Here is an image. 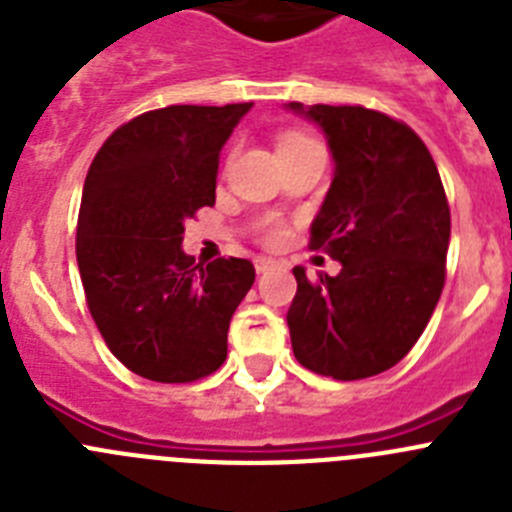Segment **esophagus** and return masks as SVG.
Masks as SVG:
<instances>
[{"instance_id":"obj_1","label":"esophagus","mask_w":512,"mask_h":512,"mask_svg":"<svg viewBox=\"0 0 512 512\" xmlns=\"http://www.w3.org/2000/svg\"><path fill=\"white\" fill-rule=\"evenodd\" d=\"M253 266H256V271H259V274H266V271L274 269V266H277V261H274V259H266V256H259V259L253 261Z\"/></svg>"}]
</instances>
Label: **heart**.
<instances>
[{"label": "heart", "mask_w": 512, "mask_h": 512, "mask_svg": "<svg viewBox=\"0 0 512 512\" xmlns=\"http://www.w3.org/2000/svg\"><path fill=\"white\" fill-rule=\"evenodd\" d=\"M292 140H307L305 135H297V133H287V135H282V140H279V143H292ZM282 228H271L269 233H266V238H269L271 243H279L282 241Z\"/></svg>", "instance_id": "b5f03b06"}]
</instances>
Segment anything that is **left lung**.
Wrapping results in <instances>:
<instances>
[{
    "mask_svg": "<svg viewBox=\"0 0 512 512\" xmlns=\"http://www.w3.org/2000/svg\"><path fill=\"white\" fill-rule=\"evenodd\" d=\"M323 130L333 182L310 225V248L341 264L310 282L295 266L287 312L297 361L325 377L364 379L408 354L443 289L451 212L423 140L366 107L289 102Z\"/></svg>",
    "mask_w": 512,
    "mask_h": 512,
    "instance_id": "8db88e82",
    "label": "left lung"
}]
</instances>
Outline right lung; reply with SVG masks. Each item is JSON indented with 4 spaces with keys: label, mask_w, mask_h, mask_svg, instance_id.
Wrapping results in <instances>:
<instances>
[{
    "label": "right lung",
    "mask_w": 512,
    "mask_h": 512,
    "mask_svg": "<svg viewBox=\"0 0 512 512\" xmlns=\"http://www.w3.org/2000/svg\"><path fill=\"white\" fill-rule=\"evenodd\" d=\"M251 102L171 104L117 128L81 194L76 261L112 354L151 382H194L228 356V325L256 271L246 259L192 266L184 223L215 205L220 151Z\"/></svg>",
    "instance_id": "obj_1"
}]
</instances>
